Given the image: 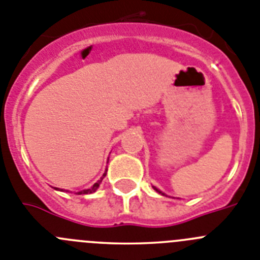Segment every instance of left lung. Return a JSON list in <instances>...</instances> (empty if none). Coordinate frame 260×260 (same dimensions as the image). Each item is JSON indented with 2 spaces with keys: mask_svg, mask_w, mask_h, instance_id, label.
<instances>
[{
  "mask_svg": "<svg viewBox=\"0 0 260 260\" xmlns=\"http://www.w3.org/2000/svg\"><path fill=\"white\" fill-rule=\"evenodd\" d=\"M153 188H154V190H155V191H158V193H160V194H163V196H165V193H163V191L159 190L158 188H155V186H153Z\"/></svg>",
  "mask_w": 260,
  "mask_h": 260,
  "instance_id": "8db88e82",
  "label": "left lung"
}]
</instances>
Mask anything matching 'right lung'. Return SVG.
Instances as JSON below:
<instances>
[{
	"instance_id": "add662e5",
	"label": "right lung",
	"mask_w": 260,
	"mask_h": 260,
	"mask_svg": "<svg viewBox=\"0 0 260 260\" xmlns=\"http://www.w3.org/2000/svg\"><path fill=\"white\" fill-rule=\"evenodd\" d=\"M106 172H107V170L105 171L104 175H102V176H101V179L98 180L97 182H94V184H93V186H90L89 189H84V190L78 191V193H76V194H92V193H94V191L97 190L98 188H100V185H101L102 180H104V179H105V176H106ZM54 189H57V190H59V189H58V188H54ZM62 190H63V189H62Z\"/></svg>"
}]
</instances>
